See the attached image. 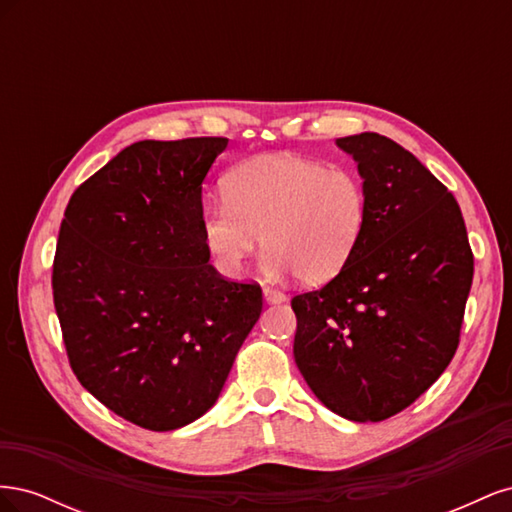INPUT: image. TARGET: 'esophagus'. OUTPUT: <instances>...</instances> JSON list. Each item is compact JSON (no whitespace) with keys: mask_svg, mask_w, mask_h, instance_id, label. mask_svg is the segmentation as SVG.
<instances>
[{"mask_svg":"<svg viewBox=\"0 0 512 512\" xmlns=\"http://www.w3.org/2000/svg\"><path fill=\"white\" fill-rule=\"evenodd\" d=\"M262 297H265L267 303H284L286 301V294L277 292L273 288H262Z\"/></svg>","mask_w":512,"mask_h":512,"instance_id":"obj_1","label":"esophagus"}]
</instances>
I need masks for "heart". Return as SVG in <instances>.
<instances>
[{"mask_svg": "<svg viewBox=\"0 0 512 512\" xmlns=\"http://www.w3.org/2000/svg\"><path fill=\"white\" fill-rule=\"evenodd\" d=\"M222 203L205 209L200 230L226 277H239L260 241L265 273H292L305 284L329 282L359 247L369 194L352 168H327L297 153H262L230 170Z\"/></svg>", "mask_w": 512, "mask_h": 512, "instance_id": "obj_1", "label": "heart"}]
</instances>
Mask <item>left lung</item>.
Instances as JSON below:
<instances>
[{
  "instance_id": "8db88e82",
  "label": "left lung",
  "mask_w": 512,
  "mask_h": 512,
  "mask_svg": "<svg viewBox=\"0 0 512 512\" xmlns=\"http://www.w3.org/2000/svg\"><path fill=\"white\" fill-rule=\"evenodd\" d=\"M369 194L365 235L333 280L292 299L294 363L331 412L378 423L451 363L474 258L455 196L376 132L337 138Z\"/></svg>"
}]
</instances>
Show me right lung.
Returning a JSON list of instances; mask_svg holds the SVG:
<instances>
[{"label":"right lung","mask_w":512,"mask_h":512,"mask_svg":"<svg viewBox=\"0 0 512 512\" xmlns=\"http://www.w3.org/2000/svg\"><path fill=\"white\" fill-rule=\"evenodd\" d=\"M228 138L138 141L70 198L53 301L72 371L126 421L190 425L218 401L262 312L203 241V181Z\"/></svg>","instance_id":"1"}]
</instances>
